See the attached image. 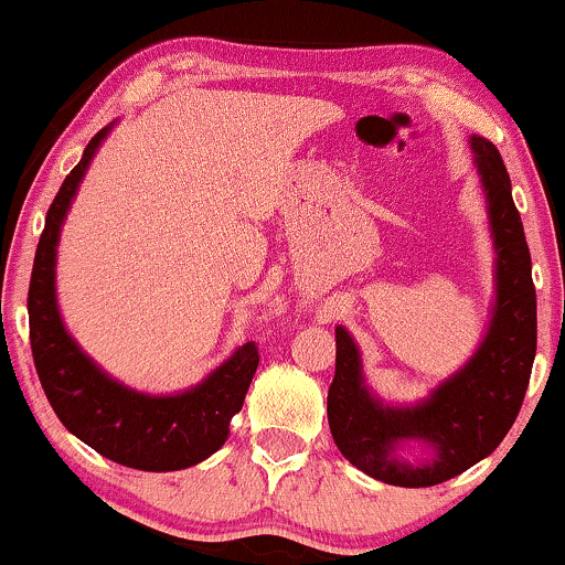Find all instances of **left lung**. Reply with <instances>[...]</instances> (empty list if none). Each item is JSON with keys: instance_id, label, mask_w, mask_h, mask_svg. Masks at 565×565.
<instances>
[{"instance_id": "8db88e82", "label": "left lung", "mask_w": 565, "mask_h": 565, "mask_svg": "<svg viewBox=\"0 0 565 565\" xmlns=\"http://www.w3.org/2000/svg\"><path fill=\"white\" fill-rule=\"evenodd\" d=\"M472 164L486 196L494 242V302L476 353L414 404H387L366 385L353 334L337 327V366L327 414L337 449L382 483L436 486L489 457L521 412L536 355V291L510 174L486 138L470 135ZM423 445V460H406Z\"/></svg>"}]
</instances>
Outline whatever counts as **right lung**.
<instances>
[{
	"label": "right lung",
	"mask_w": 565,
	"mask_h": 565,
	"mask_svg": "<svg viewBox=\"0 0 565 565\" xmlns=\"http://www.w3.org/2000/svg\"><path fill=\"white\" fill-rule=\"evenodd\" d=\"M114 125L87 142L44 220L29 287L31 353L44 395L68 433L125 468L185 470L228 440L231 419L242 412L260 355L255 342H244L196 385L157 395L116 380L71 337L57 305V244L84 174Z\"/></svg>",
	"instance_id": "1"
}]
</instances>
